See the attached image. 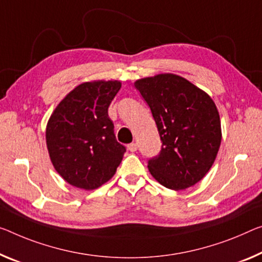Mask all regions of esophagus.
<instances>
[{"instance_id": "1", "label": "esophagus", "mask_w": 262, "mask_h": 262, "mask_svg": "<svg viewBox=\"0 0 262 262\" xmlns=\"http://www.w3.org/2000/svg\"><path fill=\"white\" fill-rule=\"evenodd\" d=\"M137 148H138V145H137V143H131L127 145V150L131 152H136Z\"/></svg>"}]
</instances>
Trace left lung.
I'll return each mask as SVG.
<instances>
[{"label":"left lung","mask_w":262,"mask_h":262,"mask_svg":"<svg viewBox=\"0 0 262 262\" xmlns=\"http://www.w3.org/2000/svg\"><path fill=\"white\" fill-rule=\"evenodd\" d=\"M136 89L150 106L162 140L148 159L152 177L170 190H186L210 171L221 143L218 108L206 92L173 74L138 79Z\"/></svg>","instance_id":"obj_1"}]
</instances>
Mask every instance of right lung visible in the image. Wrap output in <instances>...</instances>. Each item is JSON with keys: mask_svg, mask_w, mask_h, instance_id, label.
Masks as SVG:
<instances>
[{"mask_svg": "<svg viewBox=\"0 0 262 262\" xmlns=\"http://www.w3.org/2000/svg\"><path fill=\"white\" fill-rule=\"evenodd\" d=\"M122 83L95 80L76 86L48 122L46 138L51 163L67 183L95 190L110 180L126 148L117 142L107 108Z\"/></svg>", "mask_w": 262, "mask_h": 262, "instance_id": "add662e5", "label": "right lung"}]
</instances>
